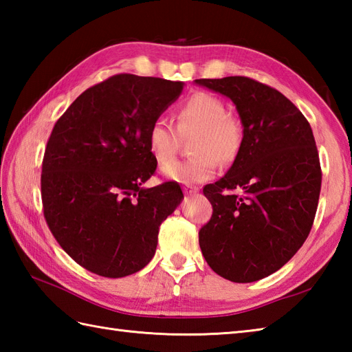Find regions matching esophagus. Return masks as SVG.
Listing matches in <instances>:
<instances>
[{"mask_svg":"<svg viewBox=\"0 0 352 352\" xmlns=\"http://www.w3.org/2000/svg\"><path fill=\"white\" fill-rule=\"evenodd\" d=\"M186 195H195V193L199 192L198 188H192V186H186V188H183Z\"/></svg>","mask_w":352,"mask_h":352,"instance_id":"esophagus-1","label":"esophagus"}]
</instances>
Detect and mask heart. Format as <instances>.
<instances>
[{"instance_id": "obj_1", "label": "heart", "mask_w": 352, "mask_h": 352, "mask_svg": "<svg viewBox=\"0 0 352 352\" xmlns=\"http://www.w3.org/2000/svg\"><path fill=\"white\" fill-rule=\"evenodd\" d=\"M226 111V104L219 98L201 92L178 107L177 129L166 119H155L148 130V145L160 163L175 155L182 138L197 134L192 142V153L197 155L163 164L162 175L166 180L183 184L204 183L214 175L216 159L221 163L234 159L242 145V126Z\"/></svg>"}]
</instances>
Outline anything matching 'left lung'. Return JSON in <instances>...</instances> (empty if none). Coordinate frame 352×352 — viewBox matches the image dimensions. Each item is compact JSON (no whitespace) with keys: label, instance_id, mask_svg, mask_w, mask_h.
Returning <instances> with one entry per match:
<instances>
[{"label":"left lung","instance_id":"obj_1","mask_svg":"<svg viewBox=\"0 0 352 352\" xmlns=\"http://www.w3.org/2000/svg\"><path fill=\"white\" fill-rule=\"evenodd\" d=\"M195 85L227 96L243 138L221 180L207 184L212 219L199 246L213 271L252 283L283 267L307 239L320 193V164L311 126L275 89L248 77L201 78ZM242 188L239 197L227 190Z\"/></svg>","mask_w":352,"mask_h":352}]
</instances>
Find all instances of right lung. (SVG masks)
<instances>
[{"mask_svg":"<svg viewBox=\"0 0 352 352\" xmlns=\"http://www.w3.org/2000/svg\"><path fill=\"white\" fill-rule=\"evenodd\" d=\"M183 81L119 74L81 94L56 122L42 163L52 236L87 271L121 278L155 254L160 223L183 201L177 183L144 188L157 160L148 130Z\"/></svg>","mask_w":352,"mask_h":352,"instance_id":"right-lung-1","label":"right lung"}]
</instances>
